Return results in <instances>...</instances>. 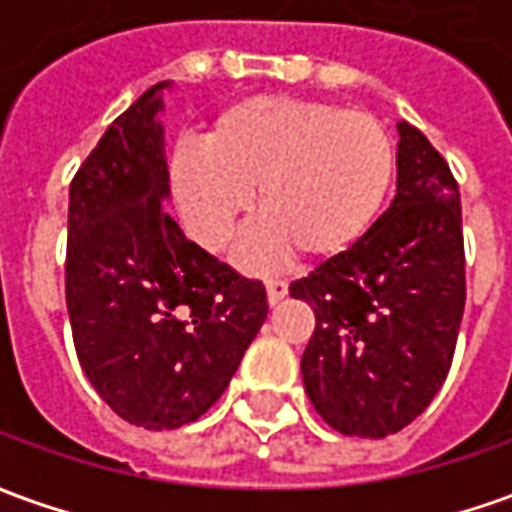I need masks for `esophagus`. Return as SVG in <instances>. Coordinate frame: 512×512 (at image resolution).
<instances>
[{
	"mask_svg": "<svg viewBox=\"0 0 512 512\" xmlns=\"http://www.w3.org/2000/svg\"><path fill=\"white\" fill-rule=\"evenodd\" d=\"M266 293H268V305H277L280 299H285V293H288V282L268 280L266 282Z\"/></svg>",
	"mask_w": 512,
	"mask_h": 512,
	"instance_id": "1",
	"label": "esophagus"
}]
</instances>
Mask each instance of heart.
<instances>
[{
  "label": "heart",
  "mask_w": 512,
  "mask_h": 512,
  "mask_svg": "<svg viewBox=\"0 0 512 512\" xmlns=\"http://www.w3.org/2000/svg\"><path fill=\"white\" fill-rule=\"evenodd\" d=\"M393 180V146L377 119L299 96H252L224 107L205 146H180L169 188L185 230L224 255L252 213L266 224L249 263L293 252L327 263L352 252L380 219Z\"/></svg>",
  "instance_id": "b5f03b06"
}]
</instances>
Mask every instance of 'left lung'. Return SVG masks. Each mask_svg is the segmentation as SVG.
Returning a JSON list of instances; mask_svg holds the SVG:
<instances>
[{"label": "left lung", "mask_w": 512, "mask_h": 512, "mask_svg": "<svg viewBox=\"0 0 512 512\" xmlns=\"http://www.w3.org/2000/svg\"><path fill=\"white\" fill-rule=\"evenodd\" d=\"M396 196L338 260L291 282L316 313L302 355L310 402L332 430L385 438L421 416L449 374L466 307L463 213L424 132L396 124Z\"/></svg>", "instance_id": "left-lung-1"}]
</instances>
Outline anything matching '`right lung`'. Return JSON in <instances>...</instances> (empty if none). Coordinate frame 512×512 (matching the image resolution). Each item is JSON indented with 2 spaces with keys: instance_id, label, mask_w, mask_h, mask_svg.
<instances>
[{
  "instance_id": "add662e5",
  "label": "right lung",
  "mask_w": 512,
  "mask_h": 512,
  "mask_svg": "<svg viewBox=\"0 0 512 512\" xmlns=\"http://www.w3.org/2000/svg\"><path fill=\"white\" fill-rule=\"evenodd\" d=\"M157 82L113 121L69 188L66 305L77 357L113 413L177 430L210 410L268 313L266 288L185 238L163 210Z\"/></svg>"
}]
</instances>
